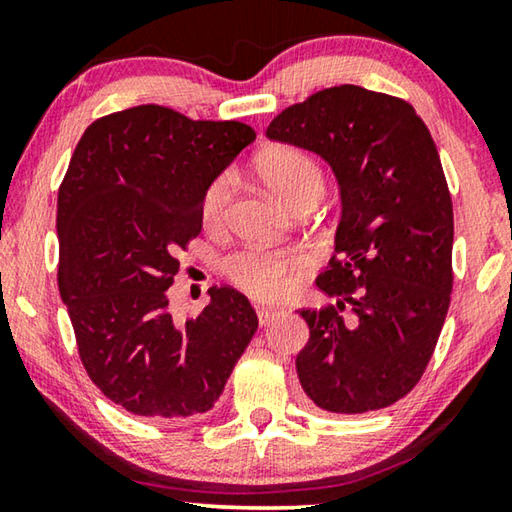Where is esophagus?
<instances>
[{
  "mask_svg": "<svg viewBox=\"0 0 512 512\" xmlns=\"http://www.w3.org/2000/svg\"><path fill=\"white\" fill-rule=\"evenodd\" d=\"M257 316H259V323L268 325L271 320H275L280 316V309H273V307H257Z\"/></svg>",
  "mask_w": 512,
  "mask_h": 512,
  "instance_id": "obj_1",
  "label": "esophagus"
}]
</instances>
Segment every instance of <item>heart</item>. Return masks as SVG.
<instances>
[{
  "label": "heart",
  "instance_id": "heart-1",
  "mask_svg": "<svg viewBox=\"0 0 512 512\" xmlns=\"http://www.w3.org/2000/svg\"><path fill=\"white\" fill-rule=\"evenodd\" d=\"M268 187L291 205L298 196L307 192H323V176L318 164L307 153L298 149H275L259 162ZM235 189V176L221 173L214 183L207 187L203 196V216L207 223L221 221ZM296 266V259L277 250H244L228 259V273L239 289L248 296L273 300L280 298L289 289V273Z\"/></svg>",
  "mask_w": 512,
  "mask_h": 512
}]
</instances>
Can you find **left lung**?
<instances>
[{"mask_svg": "<svg viewBox=\"0 0 512 512\" xmlns=\"http://www.w3.org/2000/svg\"><path fill=\"white\" fill-rule=\"evenodd\" d=\"M266 137L323 158L341 196L334 257L316 277L336 305L300 309L302 391L329 413L391 406L420 381L452 293L454 212L429 128L402 99L336 85L282 110Z\"/></svg>", "mask_w": 512, "mask_h": 512, "instance_id": "8db88e82", "label": "left lung"}]
</instances>
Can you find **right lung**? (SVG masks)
<instances>
[{
  "label": "right lung",
  "mask_w": 512,
  "mask_h": 512,
  "mask_svg": "<svg viewBox=\"0 0 512 512\" xmlns=\"http://www.w3.org/2000/svg\"><path fill=\"white\" fill-rule=\"evenodd\" d=\"M255 142L239 121H194L162 106L88 126L58 192V289L79 354L101 393L155 420L207 413L257 332L232 287L176 320L167 289L176 253L203 228V196Z\"/></svg>",
  "instance_id": "add662e5"
}]
</instances>
